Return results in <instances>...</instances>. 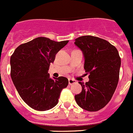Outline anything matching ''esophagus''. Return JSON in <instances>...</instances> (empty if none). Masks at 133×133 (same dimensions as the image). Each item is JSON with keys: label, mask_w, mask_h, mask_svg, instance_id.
Instances as JSON below:
<instances>
[{"label": "esophagus", "mask_w": 133, "mask_h": 133, "mask_svg": "<svg viewBox=\"0 0 133 133\" xmlns=\"http://www.w3.org/2000/svg\"><path fill=\"white\" fill-rule=\"evenodd\" d=\"M76 83V81L74 80V79H69V85H72V84H74Z\"/></svg>", "instance_id": "obj_1"}]
</instances>
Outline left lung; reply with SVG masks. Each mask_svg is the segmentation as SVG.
<instances>
[{
	"label": "left lung",
	"instance_id": "left-lung-1",
	"mask_svg": "<svg viewBox=\"0 0 133 133\" xmlns=\"http://www.w3.org/2000/svg\"><path fill=\"white\" fill-rule=\"evenodd\" d=\"M75 44L83 53L84 69L89 79L85 84L79 82L82 91L75 99L81 108L96 112L107 105L116 89L121 57L115 46L98 37L81 36Z\"/></svg>",
	"mask_w": 133,
	"mask_h": 133
}]
</instances>
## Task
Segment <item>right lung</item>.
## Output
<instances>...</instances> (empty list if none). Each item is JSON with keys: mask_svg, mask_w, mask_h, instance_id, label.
I'll use <instances>...</instances> for the list:
<instances>
[{"mask_svg": "<svg viewBox=\"0 0 133 133\" xmlns=\"http://www.w3.org/2000/svg\"><path fill=\"white\" fill-rule=\"evenodd\" d=\"M68 42L39 37L21 44L11 55V79L20 97L31 108L46 111L54 108L61 91L67 87V78L52 79L48 71L56 54Z\"/></svg>", "mask_w": 133, "mask_h": 133, "instance_id": "1", "label": "right lung"}]
</instances>
